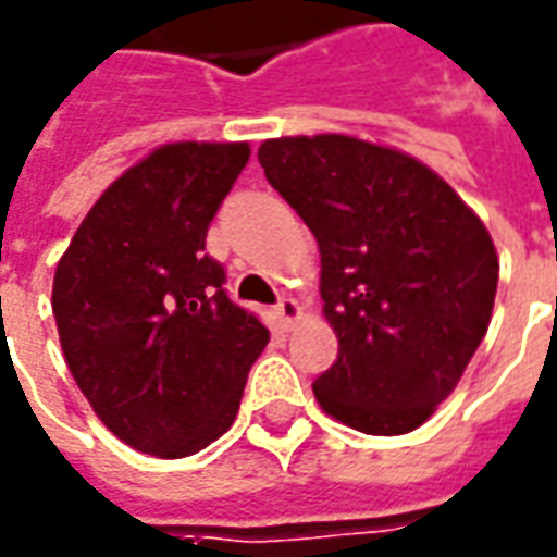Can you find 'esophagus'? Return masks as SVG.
I'll use <instances>...</instances> for the list:
<instances>
[{
	"instance_id": "obj_1",
	"label": "esophagus",
	"mask_w": 557,
	"mask_h": 557,
	"mask_svg": "<svg viewBox=\"0 0 557 557\" xmlns=\"http://www.w3.org/2000/svg\"><path fill=\"white\" fill-rule=\"evenodd\" d=\"M274 320H277V326L283 332H289L295 329V323L301 320V305L295 301V298H280L277 308H274Z\"/></svg>"
}]
</instances>
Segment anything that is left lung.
<instances>
[{
    "label": "left lung",
    "mask_w": 557,
    "mask_h": 557,
    "mask_svg": "<svg viewBox=\"0 0 557 557\" xmlns=\"http://www.w3.org/2000/svg\"><path fill=\"white\" fill-rule=\"evenodd\" d=\"M259 164L320 247L338 359L317 403L369 436L418 430L491 323L500 262L482 219L418 158L359 136L264 139Z\"/></svg>",
    "instance_id": "8db88e82"
}]
</instances>
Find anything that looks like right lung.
<instances>
[{
    "instance_id": "obj_1",
    "label": "right lung",
    "mask_w": 557,
    "mask_h": 557,
    "mask_svg": "<svg viewBox=\"0 0 557 557\" xmlns=\"http://www.w3.org/2000/svg\"><path fill=\"white\" fill-rule=\"evenodd\" d=\"M247 161V143L154 149L106 188L57 262L51 308L72 377L97 418L151 457L222 436L271 338L203 252Z\"/></svg>"
}]
</instances>
